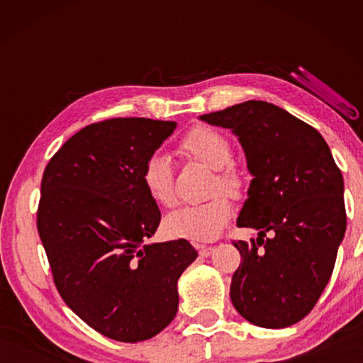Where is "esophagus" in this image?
<instances>
[{
	"instance_id": "obj_1",
	"label": "esophagus",
	"mask_w": 363,
	"mask_h": 363,
	"mask_svg": "<svg viewBox=\"0 0 363 363\" xmlns=\"http://www.w3.org/2000/svg\"><path fill=\"white\" fill-rule=\"evenodd\" d=\"M213 251H214V248H213V247H208V245H200V247H199V255H200L201 257L211 256Z\"/></svg>"
}]
</instances>
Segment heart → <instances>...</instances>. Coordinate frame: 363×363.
Instances as JSON below:
<instances>
[{
    "instance_id": "b5f03b06",
    "label": "heart",
    "mask_w": 363,
    "mask_h": 363,
    "mask_svg": "<svg viewBox=\"0 0 363 363\" xmlns=\"http://www.w3.org/2000/svg\"><path fill=\"white\" fill-rule=\"evenodd\" d=\"M179 150L195 162L214 169L210 187V192L214 195L203 203L189 205L171 213L164 219V230L173 238H186L195 243L211 242L223 232L232 214L229 199L219 190L232 199H240L245 190V179L229 164L233 157L229 139L213 128H192L182 138ZM140 179L145 192L157 205L163 208L176 205L174 173L168 158L152 155L144 164Z\"/></svg>"
}]
</instances>
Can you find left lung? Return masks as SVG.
Returning <instances> with one entry per match:
<instances>
[{
  "label": "left lung",
  "instance_id": "obj_1",
  "mask_svg": "<svg viewBox=\"0 0 363 363\" xmlns=\"http://www.w3.org/2000/svg\"><path fill=\"white\" fill-rule=\"evenodd\" d=\"M200 118L238 136L253 174L237 225L257 238L232 242L242 255L232 304L257 327H290L333 272L346 232L341 169L315 128L274 104L247 101Z\"/></svg>",
  "mask_w": 363,
  "mask_h": 363
}]
</instances>
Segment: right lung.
Returning <instances> with one entry per match:
<instances>
[{"label":"right lung","instance_id":"add662e5","mask_svg":"<svg viewBox=\"0 0 363 363\" xmlns=\"http://www.w3.org/2000/svg\"><path fill=\"white\" fill-rule=\"evenodd\" d=\"M174 121L108 118L54 153L41 179L36 229L65 304L110 340L138 342L168 327L177 279L195 261L187 240L149 243L162 219L143 168Z\"/></svg>","mask_w":363,"mask_h":363}]
</instances>
